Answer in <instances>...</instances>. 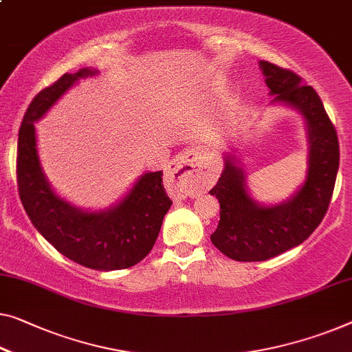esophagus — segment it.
Listing matches in <instances>:
<instances>
[{
    "label": "esophagus",
    "mask_w": 352,
    "mask_h": 352,
    "mask_svg": "<svg viewBox=\"0 0 352 352\" xmlns=\"http://www.w3.org/2000/svg\"><path fill=\"white\" fill-rule=\"evenodd\" d=\"M166 174L175 190L180 194H192L207 188L210 172L204 167L196 150H185L177 155L166 167Z\"/></svg>",
    "instance_id": "1"
}]
</instances>
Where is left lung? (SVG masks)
<instances>
[{
	"label": "left lung",
	"mask_w": 352,
	"mask_h": 352,
	"mask_svg": "<svg viewBox=\"0 0 352 352\" xmlns=\"http://www.w3.org/2000/svg\"><path fill=\"white\" fill-rule=\"evenodd\" d=\"M259 66L272 104L296 109L305 120L310 148L305 182L276 206L256 202L240 161L229 151L224 155L223 174L210 190L219 201V223L210 239L223 254L242 262L267 261L305 242L327 212L340 164L337 131L313 87L269 61Z\"/></svg>",
	"instance_id": "obj_1"
}]
</instances>
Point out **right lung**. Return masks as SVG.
<instances>
[{
  "label": "right lung",
  "mask_w": 352,
  "mask_h": 352,
  "mask_svg": "<svg viewBox=\"0 0 352 352\" xmlns=\"http://www.w3.org/2000/svg\"><path fill=\"white\" fill-rule=\"evenodd\" d=\"M98 72L82 67L36 94L19 131L17 183L25 212L47 242L77 264L107 272L133 267L150 253L172 201L161 170L140 175L122 201L98 212L72 206L52 190L39 161L34 122L74 83Z\"/></svg>",
  "instance_id": "right-lung-1"
}]
</instances>
